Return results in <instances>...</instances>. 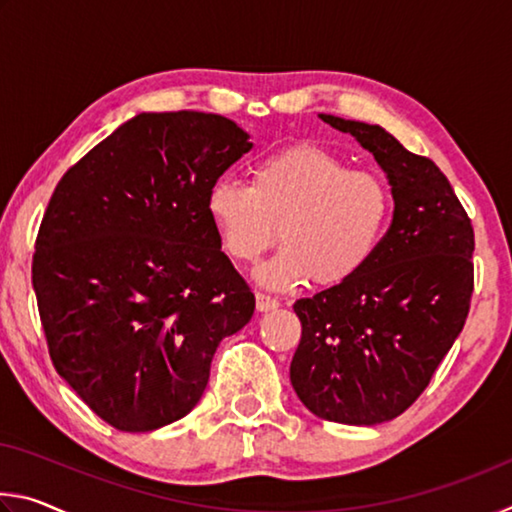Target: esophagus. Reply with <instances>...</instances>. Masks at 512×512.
<instances>
[{
  "label": "esophagus",
  "mask_w": 512,
  "mask_h": 512,
  "mask_svg": "<svg viewBox=\"0 0 512 512\" xmlns=\"http://www.w3.org/2000/svg\"><path fill=\"white\" fill-rule=\"evenodd\" d=\"M255 302H257V311H273V309L280 307V302H277L271 296H266V293H257Z\"/></svg>",
  "instance_id": "esophagus-1"
}]
</instances>
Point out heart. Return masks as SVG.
Here are the masks:
<instances>
[{
    "instance_id": "heart-1",
    "label": "heart",
    "mask_w": 512,
    "mask_h": 512,
    "mask_svg": "<svg viewBox=\"0 0 512 512\" xmlns=\"http://www.w3.org/2000/svg\"><path fill=\"white\" fill-rule=\"evenodd\" d=\"M393 198L377 173L316 144H293L259 160L250 185L223 176L205 196L225 253L257 262L277 239L284 246L257 268L268 289H293L305 280L336 287L352 280L375 255L384 237Z\"/></svg>"
}]
</instances>
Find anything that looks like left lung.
I'll use <instances>...</instances> for the list:
<instances>
[{
	"label": "left lung",
	"instance_id": "1",
	"mask_svg": "<svg viewBox=\"0 0 512 512\" xmlns=\"http://www.w3.org/2000/svg\"><path fill=\"white\" fill-rule=\"evenodd\" d=\"M375 155L395 201L393 223L352 280L300 298L291 384L318 418L388 422L429 386L465 325L474 289V230L436 164L381 126L320 115Z\"/></svg>",
	"mask_w": 512,
	"mask_h": 512
}]
</instances>
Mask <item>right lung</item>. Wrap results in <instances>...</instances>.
Listing matches in <instances>:
<instances>
[{
	"label": "right lung",
	"mask_w": 512,
	"mask_h": 512,
	"mask_svg": "<svg viewBox=\"0 0 512 512\" xmlns=\"http://www.w3.org/2000/svg\"><path fill=\"white\" fill-rule=\"evenodd\" d=\"M253 149L212 112H142L69 169L42 216L33 289L54 368L119 431L194 409L255 296L221 250L207 189Z\"/></svg>",
	"instance_id": "right-lung-1"
}]
</instances>
